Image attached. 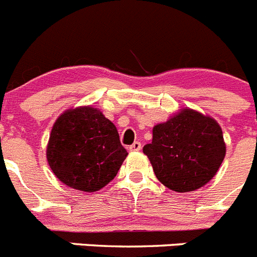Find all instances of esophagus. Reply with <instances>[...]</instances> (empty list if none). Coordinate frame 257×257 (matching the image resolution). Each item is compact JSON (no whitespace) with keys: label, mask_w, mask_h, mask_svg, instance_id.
Wrapping results in <instances>:
<instances>
[{"label":"esophagus","mask_w":257,"mask_h":257,"mask_svg":"<svg viewBox=\"0 0 257 257\" xmlns=\"http://www.w3.org/2000/svg\"><path fill=\"white\" fill-rule=\"evenodd\" d=\"M142 149V145H141V142H138V141H136V142L133 143V145H131L128 147L129 151H140V150Z\"/></svg>","instance_id":"34e87169"}]
</instances>
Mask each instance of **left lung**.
Returning a JSON list of instances; mask_svg holds the SVG:
<instances>
[{"mask_svg":"<svg viewBox=\"0 0 257 257\" xmlns=\"http://www.w3.org/2000/svg\"><path fill=\"white\" fill-rule=\"evenodd\" d=\"M223 131L214 117L182 108L152 129L143 147L155 175L175 192H192L215 177L225 157Z\"/></svg>","mask_w":257,"mask_h":257,"instance_id":"1","label":"left lung"}]
</instances>
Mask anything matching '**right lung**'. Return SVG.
<instances>
[{"label": "right lung", "instance_id": "obj_1", "mask_svg": "<svg viewBox=\"0 0 257 257\" xmlns=\"http://www.w3.org/2000/svg\"><path fill=\"white\" fill-rule=\"evenodd\" d=\"M126 155L116 126L92 106L62 112L52 126L46 150L57 179L82 192H96L110 183Z\"/></svg>", "mask_w": 257, "mask_h": 257}]
</instances>
